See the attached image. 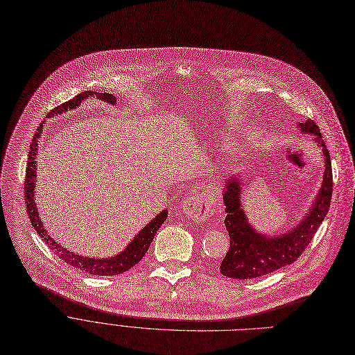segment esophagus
I'll use <instances>...</instances> for the list:
<instances>
[{
	"label": "esophagus",
	"mask_w": 355,
	"mask_h": 355,
	"mask_svg": "<svg viewBox=\"0 0 355 355\" xmlns=\"http://www.w3.org/2000/svg\"><path fill=\"white\" fill-rule=\"evenodd\" d=\"M210 204L211 202H209L206 197H202L200 194L190 196L182 204V210H181L182 216L194 221L206 220L210 216V210H211Z\"/></svg>",
	"instance_id": "34e87169"
}]
</instances>
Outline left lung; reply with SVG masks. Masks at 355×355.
Wrapping results in <instances>:
<instances>
[{"instance_id":"left-lung-1","label":"left lung","mask_w":355,"mask_h":355,"mask_svg":"<svg viewBox=\"0 0 355 355\" xmlns=\"http://www.w3.org/2000/svg\"><path fill=\"white\" fill-rule=\"evenodd\" d=\"M297 126L304 134L315 135L313 141L322 149L325 170L321 189L308 213L296 223L293 229L282 234L266 236L256 232L245 214L243 204L240 201L243 180L240 175L230 177L225 184V196H223L227 213L225 225L230 236V248L220 265V272L226 277L253 279L293 263L308 248L328 213L332 196L329 153L322 141L320 128L313 121L300 122Z\"/></svg>"}]
</instances>
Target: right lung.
I'll return each instance as SVG.
<instances>
[{
	"mask_svg": "<svg viewBox=\"0 0 355 355\" xmlns=\"http://www.w3.org/2000/svg\"><path fill=\"white\" fill-rule=\"evenodd\" d=\"M95 95L98 99L106 101L110 105L116 103V98L110 93H98L93 90H87V92H82L80 95L74 96L73 99L64 102L63 105L54 107L50 114L47 115V118L50 116H55L60 115L63 112L69 110V109H76L80 102H83L85 99H87L89 96ZM44 129V125L42 123L37 130L34 132L31 145H30V153H28V161H27V170H26V181H24V197H26V209H27V216L30 218V223L33 225V227L35 229L37 234H39L44 243L59 256V259H62L63 262H66L67 265L80 269L89 275H96V276H112V275H119L126 272L128 269L134 268L139 260L145 256L146 250L149 249V245L155 237V233L158 232V229L162 226V223L165 221V218L168 217V211L164 210L161 211L158 216H155V218H153L151 221L148 223L145 227H142V230L130 240V243L116 256L112 257H103V259H96V257H86L82 254H78L74 252L67 250L66 248H63L60 243H55V241L51 239V236L46 232V229L43 227L42 218L39 216V211H37L35 207V194H34V189H35V175H37V146H39V139L42 137V132Z\"/></svg>",
	"mask_w": 355,
	"mask_h": 355,
	"instance_id": "1",
	"label": "right lung"
}]
</instances>
